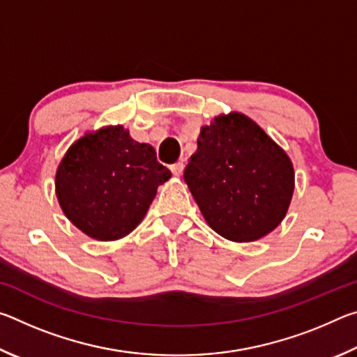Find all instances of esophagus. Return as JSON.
Masks as SVG:
<instances>
[{"label":"esophagus","instance_id":"obj_1","mask_svg":"<svg viewBox=\"0 0 357 357\" xmlns=\"http://www.w3.org/2000/svg\"><path fill=\"white\" fill-rule=\"evenodd\" d=\"M170 170H172V173L174 174V176H183V172H184V164L183 162H176V164H173L172 167H170Z\"/></svg>","mask_w":357,"mask_h":357}]
</instances>
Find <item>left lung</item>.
Listing matches in <instances>:
<instances>
[{
  "instance_id": "1",
  "label": "left lung",
  "mask_w": 357,
  "mask_h": 357,
  "mask_svg": "<svg viewBox=\"0 0 357 357\" xmlns=\"http://www.w3.org/2000/svg\"><path fill=\"white\" fill-rule=\"evenodd\" d=\"M184 181L217 234L233 243H252L285 219L294 168L255 121L231 112L203 126Z\"/></svg>"
}]
</instances>
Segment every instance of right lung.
<instances>
[{"label":"right lung","mask_w":357,"mask_h":357,"mask_svg":"<svg viewBox=\"0 0 357 357\" xmlns=\"http://www.w3.org/2000/svg\"><path fill=\"white\" fill-rule=\"evenodd\" d=\"M170 178L151 144L135 142L123 126H107L70 144L56 168L55 192L80 231L116 241L138 227L157 187Z\"/></svg>","instance_id":"add662e5"}]
</instances>
